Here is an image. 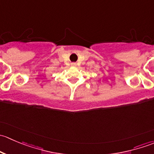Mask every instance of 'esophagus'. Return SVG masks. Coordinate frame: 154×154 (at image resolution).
<instances>
[{
	"mask_svg": "<svg viewBox=\"0 0 154 154\" xmlns=\"http://www.w3.org/2000/svg\"><path fill=\"white\" fill-rule=\"evenodd\" d=\"M71 66H72V67H76V66H77V64H76L75 63H72L71 64Z\"/></svg>",
	"mask_w": 154,
	"mask_h": 154,
	"instance_id": "34e87169",
	"label": "esophagus"
}]
</instances>
